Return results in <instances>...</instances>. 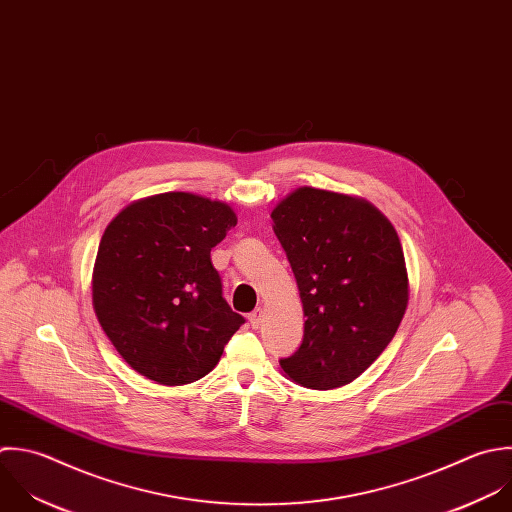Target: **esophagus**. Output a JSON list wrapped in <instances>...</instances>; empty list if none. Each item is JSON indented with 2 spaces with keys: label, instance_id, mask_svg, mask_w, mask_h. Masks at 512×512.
I'll return each instance as SVG.
<instances>
[{
  "label": "esophagus",
  "instance_id": "1",
  "mask_svg": "<svg viewBox=\"0 0 512 512\" xmlns=\"http://www.w3.org/2000/svg\"><path fill=\"white\" fill-rule=\"evenodd\" d=\"M261 317H263V311H261V309H255L253 313H249V323H251V327H253V329H259V325H261Z\"/></svg>",
  "mask_w": 512,
  "mask_h": 512
}]
</instances>
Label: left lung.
Returning <instances> with one entry per match:
<instances>
[{
    "mask_svg": "<svg viewBox=\"0 0 512 512\" xmlns=\"http://www.w3.org/2000/svg\"><path fill=\"white\" fill-rule=\"evenodd\" d=\"M271 219L307 317L299 349L279 365L307 389L343 387L387 349L405 315L399 235L371 203L313 187L285 197Z\"/></svg>",
    "mask_w": 512,
    "mask_h": 512,
    "instance_id": "1",
    "label": "left lung"
}]
</instances>
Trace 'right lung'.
Instances as JSON below:
<instances>
[{
  "instance_id": "1",
  "label": "right lung",
  "mask_w": 512,
  "mask_h": 512,
  "mask_svg": "<svg viewBox=\"0 0 512 512\" xmlns=\"http://www.w3.org/2000/svg\"><path fill=\"white\" fill-rule=\"evenodd\" d=\"M235 225L229 205L191 193L141 199L107 225L93 307L117 353L143 377L169 387L205 377L245 323L211 263V249Z\"/></svg>"
}]
</instances>
